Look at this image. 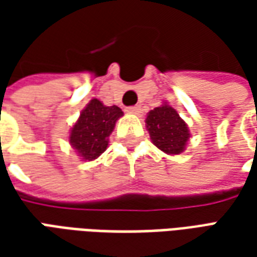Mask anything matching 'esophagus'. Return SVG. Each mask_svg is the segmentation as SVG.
<instances>
[{
    "instance_id": "34e87169",
    "label": "esophagus",
    "mask_w": 257,
    "mask_h": 257,
    "mask_svg": "<svg viewBox=\"0 0 257 257\" xmlns=\"http://www.w3.org/2000/svg\"><path fill=\"white\" fill-rule=\"evenodd\" d=\"M126 112L129 114H139L140 112V106H131L126 108Z\"/></svg>"
}]
</instances>
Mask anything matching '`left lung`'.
Returning <instances> with one entry per match:
<instances>
[{
    "mask_svg": "<svg viewBox=\"0 0 257 257\" xmlns=\"http://www.w3.org/2000/svg\"><path fill=\"white\" fill-rule=\"evenodd\" d=\"M146 126L153 143L167 154L183 153L190 139L189 128L169 104L156 107L147 114Z\"/></svg>",
    "mask_w": 257,
    "mask_h": 257,
    "instance_id": "1",
    "label": "left lung"
}]
</instances>
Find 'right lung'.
I'll list each match as a JSON object with an SVG mask.
<instances>
[{
	"label": "right lung",
	"instance_id": "right-lung-1",
	"mask_svg": "<svg viewBox=\"0 0 257 257\" xmlns=\"http://www.w3.org/2000/svg\"><path fill=\"white\" fill-rule=\"evenodd\" d=\"M122 110L117 106H104L92 99L79 114L70 132V145L82 160H96L108 146V136L115 126Z\"/></svg>",
	"mask_w": 257,
	"mask_h": 257
}]
</instances>
